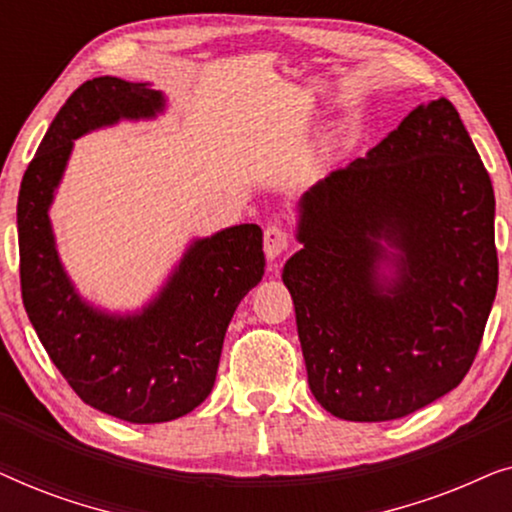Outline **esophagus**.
<instances>
[{"instance_id":"obj_1","label":"esophagus","mask_w":512,"mask_h":512,"mask_svg":"<svg viewBox=\"0 0 512 512\" xmlns=\"http://www.w3.org/2000/svg\"><path fill=\"white\" fill-rule=\"evenodd\" d=\"M289 247H291V235L284 226L272 223V226L263 230V249H265V256H268L270 261H275V258L286 254Z\"/></svg>"}]
</instances>
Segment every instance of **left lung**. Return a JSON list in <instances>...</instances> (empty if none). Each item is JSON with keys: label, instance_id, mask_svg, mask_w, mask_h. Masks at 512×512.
<instances>
[{"label": "left lung", "instance_id": "left-lung-1", "mask_svg": "<svg viewBox=\"0 0 512 512\" xmlns=\"http://www.w3.org/2000/svg\"><path fill=\"white\" fill-rule=\"evenodd\" d=\"M298 240L282 279L307 382L331 415L389 422L464 380L499 258L492 179L450 100L419 104L366 158L310 188ZM382 260L397 265L391 283Z\"/></svg>", "mask_w": 512, "mask_h": 512}]
</instances>
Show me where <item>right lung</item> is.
<instances>
[{
    "mask_svg": "<svg viewBox=\"0 0 512 512\" xmlns=\"http://www.w3.org/2000/svg\"><path fill=\"white\" fill-rule=\"evenodd\" d=\"M160 109L163 95L146 83L116 76L81 83L53 118L18 193L27 317L81 401L132 424L170 422L205 401L230 319L265 268L263 230L242 223L193 242L142 314L109 317L76 296L48 221L74 139L118 118H149Z\"/></svg>",
    "mask_w": 512,
    "mask_h": 512,
    "instance_id": "add662e5",
    "label": "right lung"
}]
</instances>
